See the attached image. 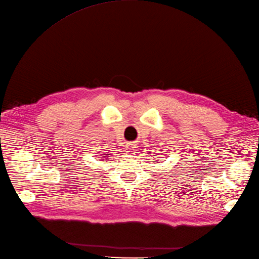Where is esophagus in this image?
Masks as SVG:
<instances>
[{"instance_id": "1", "label": "esophagus", "mask_w": 259, "mask_h": 259, "mask_svg": "<svg viewBox=\"0 0 259 259\" xmlns=\"http://www.w3.org/2000/svg\"><path fill=\"white\" fill-rule=\"evenodd\" d=\"M126 151L130 152V153L135 152V151H136V146H135V144H128V145L126 146Z\"/></svg>"}]
</instances>
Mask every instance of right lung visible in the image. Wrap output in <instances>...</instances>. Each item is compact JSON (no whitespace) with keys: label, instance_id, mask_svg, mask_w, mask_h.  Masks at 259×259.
Instances as JSON below:
<instances>
[{"label":"right lung","instance_id":"obj_1","mask_svg":"<svg viewBox=\"0 0 259 259\" xmlns=\"http://www.w3.org/2000/svg\"><path fill=\"white\" fill-rule=\"evenodd\" d=\"M101 156H104V158H105V159H103V160H105V161H106V159H107V158H108V156H107V153H105V154H103V155H101Z\"/></svg>","mask_w":259,"mask_h":259}]
</instances>
